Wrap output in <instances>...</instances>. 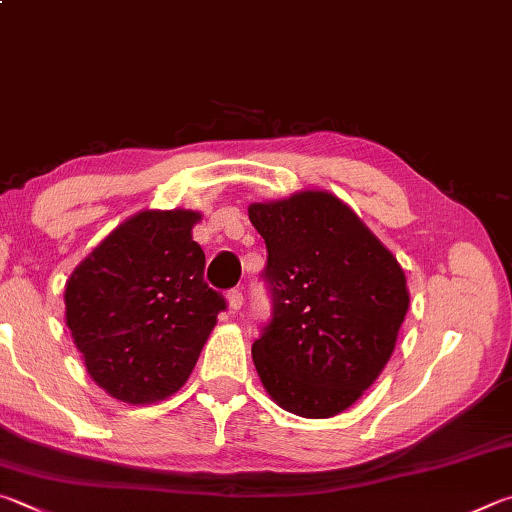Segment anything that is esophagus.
<instances>
[{
    "instance_id": "34e87169",
    "label": "esophagus",
    "mask_w": 512,
    "mask_h": 512,
    "mask_svg": "<svg viewBox=\"0 0 512 512\" xmlns=\"http://www.w3.org/2000/svg\"><path fill=\"white\" fill-rule=\"evenodd\" d=\"M226 300H228L230 311L235 313V311H239V309H241V304H244V293H241L239 288H232V291H228Z\"/></svg>"
}]
</instances>
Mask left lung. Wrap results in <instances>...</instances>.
Listing matches in <instances>:
<instances>
[{
  "label": "left lung",
  "instance_id": "8db88e82",
  "mask_svg": "<svg viewBox=\"0 0 512 512\" xmlns=\"http://www.w3.org/2000/svg\"><path fill=\"white\" fill-rule=\"evenodd\" d=\"M273 320L253 345L268 396L304 418L345 412L392 358L410 306L401 264L327 190L250 203Z\"/></svg>",
  "mask_w": 512,
  "mask_h": 512
}]
</instances>
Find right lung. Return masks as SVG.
<instances>
[{
	"instance_id": "1",
	"label": "right lung",
	"mask_w": 512,
	"mask_h": 512,
	"mask_svg": "<svg viewBox=\"0 0 512 512\" xmlns=\"http://www.w3.org/2000/svg\"><path fill=\"white\" fill-rule=\"evenodd\" d=\"M194 210H141L116 226L64 286L67 327L94 383L129 405L185 385L226 309L203 282Z\"/></svg>"
}]
</instances>
